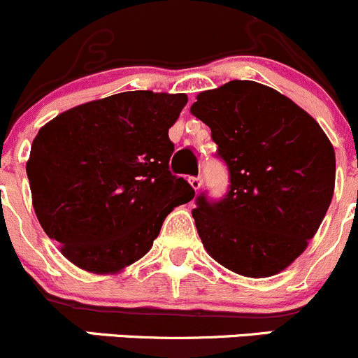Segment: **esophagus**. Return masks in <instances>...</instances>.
<instances>
[{
	"label": "esophagus",
	"mask_w": 358,
	"mask_h": 358,
	"mask_svg": "<svg viewBox=\"0 0 358 358\" xmlns=\"http://www.w3.org/2000/svg\"><path fill=\"white\" fill-rule=\"evenodd\" d=\"M189 182H190V185L194 187V189L199 190L202 187V176H190Z\"/></svg>",
	"instance_id": "1"
}]
</instances>
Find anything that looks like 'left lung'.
I'll use <instances>...</instances> for the list:
<instances>
[{
  "mask_svg": "<svg viewBox=\"0 0 358 358\" xmlns=\"http://www.w3.org/2000/svg\"><path fill=\"white\" fill-rule=\"evenodd\" d=\"M190 112L211 128L216 157L229 169L222 199L206 190L196 197L206 251L241 275H275L305 251L329 209V138L292 100L255 81L202 92Z\"/></svg>",
  "mask_w": 358,
  "mask_h": 358,
  "instance_id": "left-lung-1",
  "label": "left lung"
}]
</instances>
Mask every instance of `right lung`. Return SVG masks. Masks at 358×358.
I'll return each instance as SVG.
<instances>
[{"mask_svg":"<svg viewBox=\"0 0 358 358\" xmlns=\"http://www.w3.org/2000/svg\"><path fill=\"white\" fill-rule=\"evenodd\" d=\"M187 95L124 92L57 115L36 135L27 178L36 216L79 268L119 272L142 258L173 208L194 197L169 171L168 129Z\"/></svg>","mask_w":358,"mask_h":358,"instance_id":"obj_1","label":"right lung"}]
</instances>
